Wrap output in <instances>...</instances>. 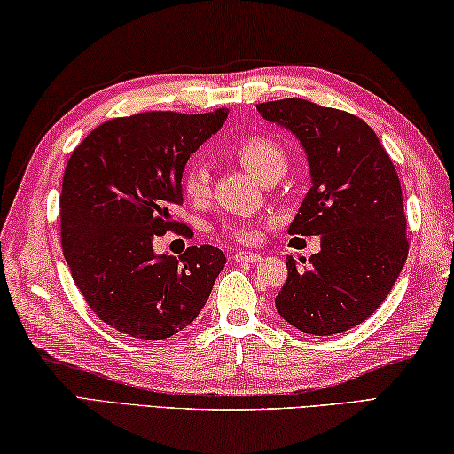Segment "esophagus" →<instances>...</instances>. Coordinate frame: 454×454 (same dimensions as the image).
I'll return each mask as SVG.
<instances>
[{"mask_svg":"<svg viewBox=\"0 0 454 454\" xmlns=\"http://www.w3.org/2000/svg\"><path fill=\"white\" fill-rule=\"evenodd\" d=\"M261 259H263V257H261L259 253H251V251H236L234 253V261H236V263H240V265H248V263L257 265Z\"/></svg>","mask_w":454,"mask_h":454,"instance_id":"esophagus-1","label":"esophagus"}]
</instances>
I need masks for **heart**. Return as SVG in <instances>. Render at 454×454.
Here are the masks:
<instances>
[{"label":"heart","mask_w":454,"mask_h":454,"mask_svg":"<svg viewBox=\"0 0 454 454\" xmlns=\"http://www.w3.org/2000/svg\"><path fill=\"white\" fill-rule=\"evenodd\" d=\"M234 156L239 158V162L251 172L253 176H257L259 181H270V178H279L286 172L288 166V156L282 145L273 142L270 137H259L251 136L240 139L234 145ZM183 191L193 203H203L209 197V189H212V181H209V172L203 162H193L184 170L183 175ZM228 232L236 236L242 242H251L259 236V230L253 226H242L234 224L228 226Z\"/></svg>","instance_id":"obj_1"}]
</instances>
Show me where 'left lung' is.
I'll return each mask as SVG.
<instances>
[{
  "label": "left lung",
  "mask_w": 454,
  "mask_h": 454,
  "mask_svg": "<svg viewBox=\"0 0 454 454\" xmlns=\"http://www.w3.org/2000/svg\"><path fill=\"white\" fill-rule=\"evenodd\" d=\"M257 111L294 133L309 160L312 187L288 232L321 234V251L309 265L286 259L288 279L276 309L309 335L343 333L379 309L405 265L399 176L376 133L356 114L302 98L261 102Z\"/></svg>",
  "instance_id": "obj_1"
}]
</instances>
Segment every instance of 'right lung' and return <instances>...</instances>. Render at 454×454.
<instances>
[{
  "mask_svg": "<svg viewBox=\"0 0 454 454\" xmlns=\"http://www.w3.org/2000/svg\"><path fill=\"white\" fill-rule=\"evenodd\" d=\"M228 108L111 119L86 136L66 166L59 197L61 245L75 286L100 321L160 341L189 327L206 306L226 254L212 245L181 257L156 254L158 236L176 230L189 156L220 131Z\"/></svg>",
  "mask_w": 454,
  "mask_h": 454,
  "instance_id": "right-lung-1",
  "label": "right lung"
}]
</instances>
